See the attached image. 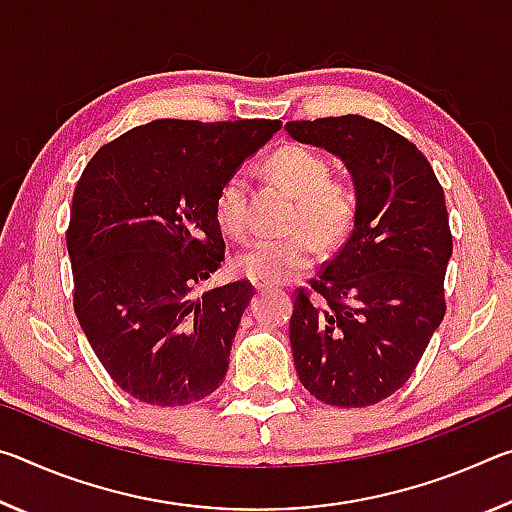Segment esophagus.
I'll return each mask as SVG.
<instances>
[{
  "instance_id": "obj_1",
  "label": "esophagus",
  "mask_w": 512,
  "mask_h": 512,
  "mask_svg": "<svg viewBox=\"0 0 512 512\" xmlns=\"http://www.w3.org/2000/svg\"><path fill=\"white\" fill-rule=\"evenodd\" d=\"M268 287H271V284H266V282H257V280H255V289H257V291H266Z\"/></svg>"
}]
</instances>
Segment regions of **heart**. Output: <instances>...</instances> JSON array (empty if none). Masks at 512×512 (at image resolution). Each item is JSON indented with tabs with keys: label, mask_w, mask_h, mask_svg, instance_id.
<instances>
[{
	"label": "heart",
	"mask_w": 512,
	"mask_h": 512,
	"mask_svg": "<svg viewBox=\"0 0 512 512\" xmlns=\"http://www.w3.org/2000/svg\"><path fill=\"white\" fill-rule=\"evenodd\" d=\"M266 171L296 196L289 225L307 224L320 239L341 237L354 214V196L341 180L329 178V164L318 151L287 144L266 158ZM216 221L230 237L246 239L253 232L248 207V178L235 171L223 180L214 201ZM318 255L316 239L304 229L284 237H266L237 257V268L257 282L277 284L305 273Z\"/></svg>",
	"instance_id": "b5f03b06"
}]
</instances>
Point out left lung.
I'll list each match as a JSON object with an SVG mask.
<instances>
[{
    "label": "left lung",
    "mask_w": 512,
    "mask_h": 512,
    "mask_svg": "<svg viewBox=\"0 0 512 512\" xmlns=\"http://www.w3.org/2000/svg\"><path fill=\"white\" fill-rule=\"evenodd\" d=\"M287 133L341 158L357 207L348 241L298 289L289 339L316 400L361 409L406 384L445 316L452 232L429 160L361 115L287 121Z\"/></svg>",
    "instance_id": "left-lung-1"
}]
</instances>
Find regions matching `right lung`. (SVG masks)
Instances as JSON below:
<instances>
[{"instance_id": "obj_1", "label": "right lung", "mask_w": 512, "mask_h": 512, "mask_svg": "<svg viewBox=\"0 0 512 512\" xmlns=\"http://www.w3.org/2000/svg\"><path fill=\"white\" fill-rule=\"evenodd\" d=\"M277 119H155L101 146L74 189V311L101 366L135 400L185 406L223 384L253 284L194 296L221 266L216 192L280 131Z\"/></svg>"}]
</instances>
